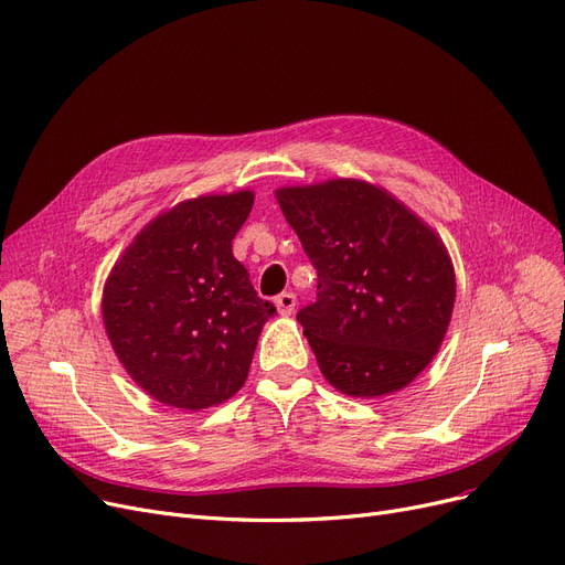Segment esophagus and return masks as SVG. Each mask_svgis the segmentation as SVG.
<instances>
[{"label": "esophagus", "instance_id": "1", "mask_svg": "<svg viewBox=\"0 0 565 565\" xmlns=\"http://www.w3.org/2000/svg\"><path fill=\"white\" fill-rule=\"evenodd\" d=\"M296 302H298L296 300V292H290V290L281 292V296H277V300H275V305H277L281 316H290L292 311H296Z\"/></svg>", "mask_w": 565, "mask_h": 565}]
</instances>
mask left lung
I'll return each mask as SVG.
<instances>
[{"mask_svg":"<svg viewBox=\"0 0 565 565\" xmlns=\"http://www.w3.org/2000/svg\"><path fill=\"white\" fill-rule=\"evenodd\" d=\"M277 201L318 275L316 300L298 321L323 376L351 397L408 385L452 316L455 269L444 242L360 180L279 189Z\"/></svg>","mask_w":565,"mask_h":565,"instance_id":"left-lung-1","label":"left lung"}]
</instances>
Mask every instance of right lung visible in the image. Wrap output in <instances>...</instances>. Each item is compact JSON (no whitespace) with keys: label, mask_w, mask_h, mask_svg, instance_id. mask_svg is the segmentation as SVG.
Returning <instances> with one entry per match:
<instances>
[{"label":"right lung","mask_w":565,"mask_h":565,"mask_svg":"<svg viewBox=\"0 0 565 565\" xmlns=\"http://www.w3.org/2000/svg\"><path fill=\"white\" fill-rule=\"evenodd\" d=\"M252 191L201 195L157 216L115 263L104 323L129 376L157 402L199 411L244 385L277 307L233 256Z\"/></svg>","instance_id":"obj_1"}]
</instances>
